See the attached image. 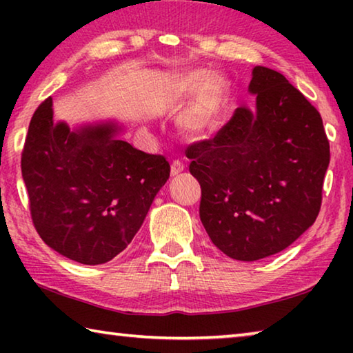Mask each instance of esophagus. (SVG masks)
<instances>
[{"instance_id":"esophagus-1","label":"esophagus","mask_w":353,"mask_h":353,"mask_svg":"<svg viewBox=\"0 0 353 353\" xmlns=\"http://www.w3.org/2000/svg\"><path fill=\"white\" fill-rule=\"evenodd\" d=\"M182 171H183V163L179 162V160H174V162H172V165H171V174L179 176Z\"/></svg>"}]
</instances>
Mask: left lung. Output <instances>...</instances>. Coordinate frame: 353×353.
I'll list each match as a JSON object with an SVG mask.
<instances>
[{
  "label": "left lung",
  "mask_w": 353,
  "mask_h": 353,
  "mask_svg": "<svg viewBox=\"0 0 353 353\" xmlns=\"http://www.w3.org/2000/svg\"><path fill=\"white\" fill-rule=\"evenodd\" d=\"M115 118L68 124L52 99L29 123L21 174L39 235L83 265H103L123 252L170 179L162 155L124 141Z\"/></svg>",
  "instance_id": "8db88e82"
}]
</instances>
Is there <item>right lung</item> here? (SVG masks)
<instances>
[{
	"instance_id": "1",
	"label": "right lung",
	"mask_w": 353,
	"mask_h": 353,
	"mask_svg": "<svg viewBox=\"0 0 353 353\" xmlns=\"http://www.w3.org/2000/svg\"><path fill=\"white\" fill-rule=\"evenodd\" d=\"M248 92L250 105L187 151L202 224L240 261L280 252L314 223L330 160L319 112L283 74L255 67Z\"/></svg>"
}]
</instances>
